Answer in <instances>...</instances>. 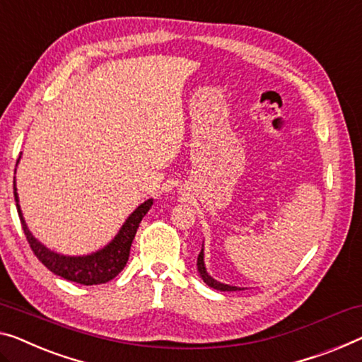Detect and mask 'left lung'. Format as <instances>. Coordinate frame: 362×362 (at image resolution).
<instances>
[{"label": "left lung", "mask_w": 362, "mask_h": 362, "mask_svg": "<svg viewBox=\"0 0 362 362\" xmlns=\"http://www.w3.org/2000/svg\"><path fill=\"white\" fill-rule=\"evenodd\" d=\"M197 267H198V272H199V276L203 278V281L206 283L209 288L213 289H218V291H242L240 288H237V286H229V284H224V283H219L209 276L208 272H206V267H204V253L203 249L199 252L198 255V260H197Z\"/></svg>", "instance_id": "1"}]
</instances>
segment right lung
Segmentation results:
<instances>
[{"mask_svg":"<svg viewBox=\"0 0 362 362\" xmlns=\"http://www.w3.org/2000/svg\"><path fill=\"white\" fill-rule=\"evenodd\" d=\"M14 199H16V206H18L21 224H23L24 234L27 237V242H29L32 252H34V255L39 258V260L48 269H50L52 273L68 279V281L79 283L84 286L102 284V283L110 281V279L115 278L117 274L125 268L129 257V249H132V242L134 239V234H136L138 230V226L149 211V208L153 206V198L139 204V206L128 216V219L125 221V224L122 226L120 233L115 235V239H113L109 245H105L102 250H97L95 253L83 255V257H66V255H60V253L48 250L45 245H42L40 242L30 234V230L27 228L25 221L23 218V211H21V206H19L18 192H16V182H14Z\"/></svg>","mask_w":362,"mask_h":362,"instance_id":"right-lung-1","label":"right lung"}]
</instances>
